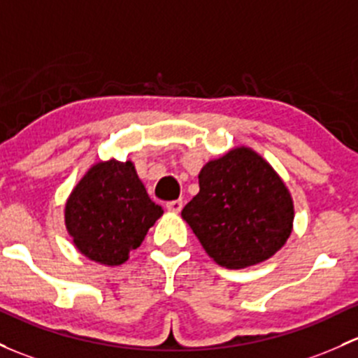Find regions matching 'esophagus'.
Returning <instances> with one entry per match:
<instances>
[{"mask_svg":"<svg viewBox=\"0 0 358 358\" xmlns=\"http://www.w3.org/2000/svg\"><path fill=\"white\" fill-rule=\"evenodd\" d=\"M182 208H183V201H180V199L178 201H171L166 204V209L169 210V213H180Z\"/></svg>","mask_w":358,"mask_h":358,"instance_id":"1","label":"esophagus"}]
</instances>
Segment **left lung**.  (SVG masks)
<instances>
[{
  "instance_id": "8db88e82",
  "label": "left lung",
  "mask_w": 358,
  "mask_h": 358,
  "mask_svg": "<svg viewBox=\"0 0 358 358\" xmlns=\"http://www.w3.org/2000/svg\"><path fill=\"white\" fill-rule=\"evenodd\" d=\"M182 217L216 264L245 269L287 243L295 209L276 169L254 149L238 145L202 166L199 194Z\"/></svg>"
}]
</instances>
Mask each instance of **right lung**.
Here are the masks:
<instances>
[{
  "label": "right lung",
  "instance_id": "add662e5",
  "mask_svg": "<svg viewBox=\"0 0 358 358\" xmlns=\"http://www.w3.org/2000/svg\"><path fill=\"white\" fill-rule=\"evenodd\" d=\"M161 216L130 159L94 163L65 204V227L77 250L111 268L129 261Z\"/></svg>",
  "mask_w": 358,
  "mask_h": 358
}]
</instances>
